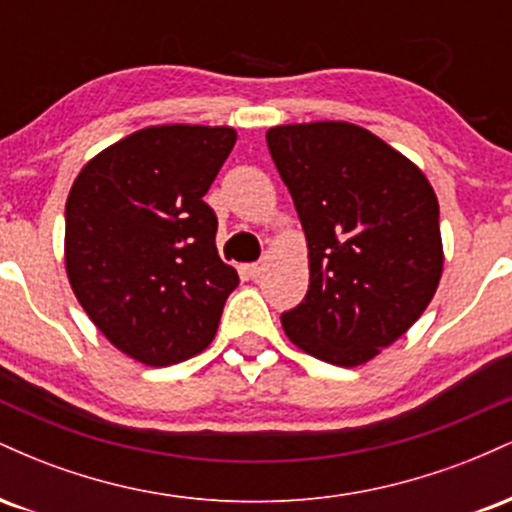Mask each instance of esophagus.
<instances>
[{
	"instance_id": "34e87169",
	"label": "esophagus",
	"mask_w": 512,
	"mask_h": 512,
	"mask_svg": "<svg viewBox=\"0 0 512 512\" xmlns=\"http://www.w3.org/2000/svg\"><path fill=\"white\" fill-rule=\"evenodd\" d=\"M245 272H248L252 279H257V276H260L262 272H264V262H252V264H248V267H245Z\"/></svg>"
}]
</instances>
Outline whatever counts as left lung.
Returning a JSON list of instances; mask_svg holds the SVG:
<instances>
[{
    "label": "left lung",
    "instance_id": "obj_1",
    "mask_svg": "<svg viewBox=\"0 0 512 512\" xmlns=\"http://www.w3.org/2000/svg\"><path fill=\"white\" fill-rule=\"evenodd\" d=\"M267 146L308 240V293L281 315L286 337L332 366H363L436 296V192L407 156L351 122L269 127Z\"/></svg>",
    "mask_w": 512,
    "mask_h": 512
}]
</instances>
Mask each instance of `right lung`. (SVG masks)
Listing matches in <instances>:
<instances>
[{
	"label": "right lung",
	"instance_id": "obj_1",
	"mask_svg": "<svg viewBox=\"0 0 512 512\" xmlns=\"http://www.w3.org/2000/svg\"><path fill=\"white\" fill-rule=\"evenodd\" d=\"M236 139L233 127H144L93 156L69 190L64 267L76 301L144 366L207 349L238 286L204 202Z\"/></svg>",
	"mask_w": 512,
	"mask_h": 512
}]
</instances>
